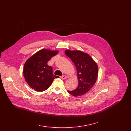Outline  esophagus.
Instances as JSON below:
<instances>
[{
  "label": "esophagus",
  "mask_w": 131,
  "mask_h": 131,
  "mask_svg": "<svg viewBox=\"0 0 131 131\" xmlns=\"http://www.w3.org/2000/svg\"><path fill=\"white\" fill-rule=\"evenodd\" d=\"M61 78L62 79H66V76L65 75H63L61 77Z\"/></svg>",
  "instance_id": "obj_1"
}]
</instances>
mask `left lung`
Here are the masks:
<instances>
[{
    "label": "left lung",
    "mask_w": 131,
    "mask_h": 131,
    "mask_svg": "<svg viewBox=\"0 0 131 131\" xmlns=\"http://www.w3.org/2000/svg\"><path fill=\"white\" fill-rule=\"evenodd\" d=\"M65 53L76 67L79 81L76 89L68 92L73 96L83 95L96 81L98 76L97 65L88 54L82 51L67 50Z\"/></svg>",
    "instance_id": "8db88e82"
}]
</instances>
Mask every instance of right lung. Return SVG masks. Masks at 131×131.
I'll list each match as a JSON object with an SVG mask.
<instances>
[{
    "label": "right lung",
    "instance_id": "add662e5",
    "mask_svg": "<svg viewBox=\"0 0 131 131\" xmlns=\"http://www.w3.org/2000/svg\"><path fill=\"white\" fill-rule=\"evenodd\" d=\"M57 51L42 49L28 59L24 66L23 74L25 79L30 88L37 92H42L48 89L53 80L58 76L54 75L51 66L48 62Z\"/></svg>",
    "mask_w": 131,
    "mask_h": 131
}]
</instances>
